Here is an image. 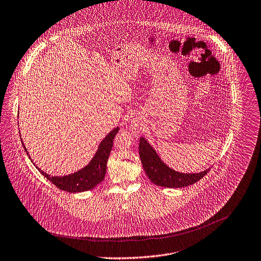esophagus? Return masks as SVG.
Wrapping results in <instances>:
<instances>
[{
	"mask_svg": "<svg viewBox=\"0 0 261 261\" xmlns=\"http://www.w3.org/2000/svg\"><path fill=\"white\" fill-rule=\"evenodd\" d=\"M137 127H138V124H137L136 122H132V129H133V130H136Z\"/></svg>",
	"mask_w": 261,
	"mask_h": 261,
	"instance_id": "34e87169",
	"label": "esophagus"
}]
</instances>
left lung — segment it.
I'll return each instance as SVG.
<instances>
[{
	"instance_id": "8db88e82",
	"label": "left lung",
	"mask_w": 261,
	"mask_h": 261,
	"mask_svg": "<svg viewBox=\"0 0 261 261\" xmlns=\"http://www.w3.org/2000/svg\"><path fill=\"white\" fill-rule=\"evenodd\" d=\"M139 153L148 177L153 184L160 187L184 188L195 184L209 171V168L197 173H182L175 171L162 161L155 149H153L145 138L140 139Z\"/></svg>"
}]
</instances>
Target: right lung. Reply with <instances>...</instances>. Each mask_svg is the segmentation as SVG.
<instances>
[{"mask_svg":"<svg viewBox=\"0 0 261 261\" xmlns=\"http://www.w3.org/2000/svg\"><path fill=\"white\" fill-rule=\"evenodd\" d=\"M118 130H119V127L117 126L114 129H112L102 140V142L98 146V150L96 151L94 157L85 167H83L82 169L73 173L66 174V175H59V176L51 175L49 173H46L41 168H39L33 162L32 157L30 156L23 142L21 143L31 161L34 163L37 169L45 177H47V179H49L52 184H54L57 188H59L62 191H65L68 193H80V192L93 190L98 184H100L104 179L106 174V169H107V161L113 147V139L115 138Z\"/></svg>","mask_w":261,"mask_h":261,"instance_id":"obj_1","label":"right lung"}]
</instances>
